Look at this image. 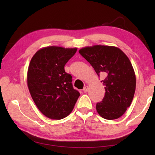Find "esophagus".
Wrapping results in <instances>:
<instances>
[{
  "label": "esophagus",
  "mask_w": 155,
  "mask_h": 155,
  "mask_svg": "<svg viewBox=\"0 0 155 155\" xmlns=\"http://www.w3.org/2000/svg\"><path fill=\"white\" fill-rule=\"evenodd\" d=\"M88 90H89V87H88V86H85V87H84V88H83V91H84V92H85V93L87 92Z\"/></svg>",
  "instance_id": "1"
}]
</instances>
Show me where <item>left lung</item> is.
<instances>
[{"label":"left lung","instance_id":"left-lung-1","mask_svg":"<svg viewBox=\"0 0 155 155\" xmlns=\"http://www.w3.org/2000/svg\"><path fill=\"white\" fill-rule=\"evenodd\" d=\"M78 52L98 77H104L101 82L105 93L96 104L98 114L107 120L119 118L130 107L135 91V73L129 59L121 49L112 46H86Z\"/></svg>","mask_w":155,"mask_h":155}]
</instances>
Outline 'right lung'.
Returning <instances> with one entry per match:
<instances>
[{"mask_svg": "<svg viewBox=\"0 0 155 155\" xmlns=\"http://www.w3.org/2000/svg\"><path fill=\"white\" fill-rule=\"evenodd\" d=\"M77 48L47 46L35 52L27 71V85L35 105L46 117L61 120L74 109L80 94L64 66Z\"/></svg>", "mask_w": 155, "mask_h": 155, "instance_id": "1", "label": "right lung"}]
</instances>
